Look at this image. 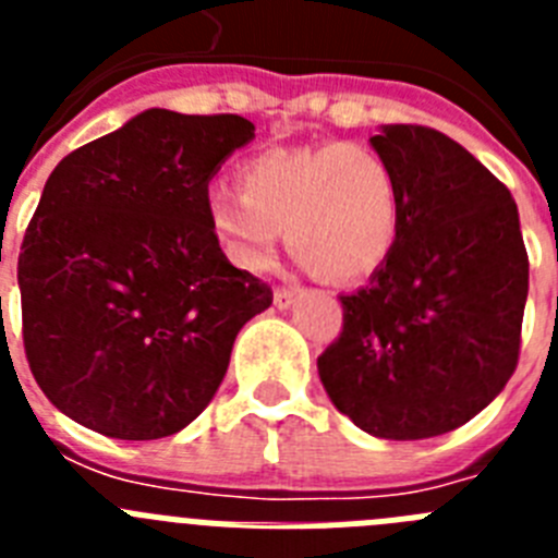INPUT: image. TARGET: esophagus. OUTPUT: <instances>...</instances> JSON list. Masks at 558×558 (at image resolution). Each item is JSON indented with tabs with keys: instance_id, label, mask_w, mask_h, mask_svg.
Instances as JSON below:
<instances>
[{
	"instance_id": "esophagus-1",
	"label": "esophagus",
	"mask_w": 558,
	"mask_h": 558,
	"mask_svg": "<svg viewBox=\"0 0 558 558\" xmlns=\"http://www.w3.org/2000/svg\"><path fill=\"white\" fill-rule=\"evenodd\" d=\"M299 295H302V288H276L274 304L279 310H288L290 304H293L295 299H299Z\"/></svg>"
}]
</instances>
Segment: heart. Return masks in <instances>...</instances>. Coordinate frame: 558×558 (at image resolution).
<instances>
[{
  "instance_id": "heart-1",
  "label": "heart",
  "mask_w": 558,
  "mask_h": 558,
  "mask_svg": "<svg viewBox=\"0 0 558 558\" xmlns=\"http://www.w3.org/2000/svg\"><path fill=\"white\" fill-rule=\"evenodd\" d=\"M234 192L206 201V223L236 268H268L288 245L313 274L354 282L386 263L399 234L393 167L363 142L274 147L245 159Z\"/></svg>"
}]
</instances>
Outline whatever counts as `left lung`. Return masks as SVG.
<instances>
[{
	"label": "left lung",
	"mask_w": 558,
	"mask_h": 558,
	"mask_svg": "<svg viewBox=\"0 0 558 558\" xmlns=\"http://www.w3.org/2000/svg\"><path fill=\"white\" fill-rule=\"evenodd\" d=\"M399 184V234L318 357L329 399L391 441L466 425L520 360L529 254L509 186L425 125L372 136Z\"/></svg>",
	"instance_id": "left-lung-1"
}]
</instances>
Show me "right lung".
<instances>
[{
    "label": "right lung",
    "instance_id": "add662e5",
    "mask_svg": "<svg viewBox=\"0 0 558 558\" xmlns=\"http://www.w3.org/2000/svg\"><path fill=\"white\" fill-rule=\"evenodd\" d=\"M251 140L236 113L150 108L47 179L19 254L22 338L77 425L125 441L179 433L270 307V284L234 268L206 223L211 175Z\"/></svg>",
    "mask_w": 558,
    "mask_h": 558
}]
</instances>
